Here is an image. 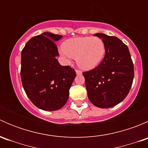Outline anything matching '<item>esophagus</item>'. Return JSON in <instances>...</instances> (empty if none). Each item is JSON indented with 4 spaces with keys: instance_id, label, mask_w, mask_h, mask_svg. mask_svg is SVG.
<instances>
[{
    "instance_id": "esophagus-1",
    "label": "esophagus",
    "mask_w": 148,
    "mask_h": 148,
    "mask_svg": "<svg viewBox=\"0 0 148 148\" xmlns=\"http://www.w3.org/2000/svg\"><path fill=\"white\" fill-rule=\"evenodd\" d=\"M76 73H77V75H80V74H82L81 70H79V69H76Z\"/></svg>"
}]
</instances>
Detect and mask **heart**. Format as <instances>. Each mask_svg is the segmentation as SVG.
<instances>
[{"label": "heart", "instance_id": "b5f03b06", "mask_svg": "<svg viewBox=\"0 0 148 148\" xmlns=\"http://www.w3.org/2000/svg\"><path fill=\"white\" fill-rule=\"evenodd\" d=\"M62 53L77 59L83 69H92L102 62L105 54V44L99 37H79L69 39L63 44Z\"/></svg>", "mask_w": 148, "mask_h": 148}]
</instances>
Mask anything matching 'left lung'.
Wrapping results in <instances>:
<instances>
[{
	"mask_svg": "<svg viewBox=\"0 0 148 148\" xmlns=\"http://www.w3.org/2000/svg\"><path fill=\"white\" fill-rule=\"evenodd\" d=\"M105 44V54L93 69L83 72L87 95L96 107L109 108L122 102L129 93L134 65L129 49L116 36L96 34Z\"/></svg>",
	"mask_w": 148,
	"mask_h": 148,
	"instance_id": "1",
	"label": "left lung"
}]
</instances>
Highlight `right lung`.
<instances>
[{
	"instance_id": "obj_1",
	"label": "right lung",
	"mask_w": 148,
	"mask_h": 148,
	"mask_svg": "<svg viewBox=\"0 0 148 148\" xmlns=\"http://www.w3.org/2000/svg\"><path fill=\"white\" fill-rule=\"evenodd\" d=\"M62 36L45 32L34 36L21 51V78L25 92L38 108L59 110L69 99V89L76 77L75 70L62 66L55 41Z\"/></svg>"
}]
</instances>
